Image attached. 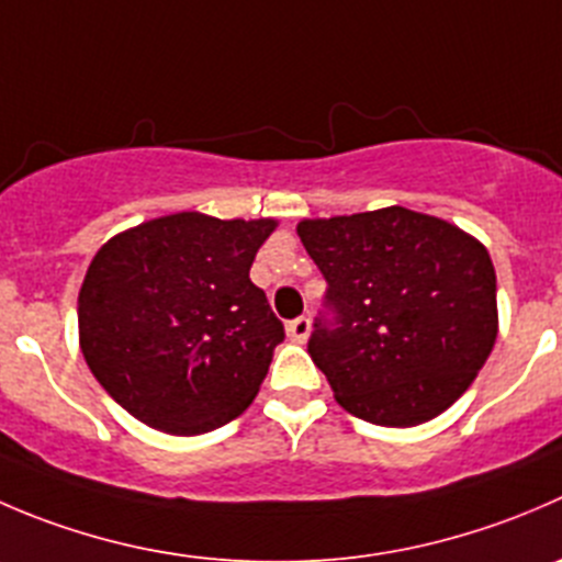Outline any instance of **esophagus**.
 Wrapping results in <instances>:
<instances>
[{"label": "esophagus", "instance_id": "esophagus-1", "mask_svg": "<svg viewBox=\"0 0 562 562\" xmlns=\"http://www.w3.org/2000/svg\"><path fill=\"white\" fill-rule=\"evenodd\" d=\"M288 337H291L293 342H307L310 337V318H293L291 324H288Z\"/></svg>", "mask_w": 562, "mask_h": 562}]
</instances>
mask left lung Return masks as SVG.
Returning <instances> with one entry per match:
<instances>
[{"mask_svg": "<svg viewBox=\"0 0 562 562\" xmlns=\"http://www.w3.org/2000/svg\"><path fill=\"white\" fill-rule=\"evenodd\" d=\"M299 238L329 282L337 324L307 351L337 403L373 426L412 428L453 406L497 340V274L475 236L390 205L302 220Z\"/></svg>", "mask_w": 562, "mask_h": 562, "instance_id": "left-lung-1", "label": "left lung"}]
</instances>
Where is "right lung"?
<instances>
[{"label": "right lung", "instance_id": "obj_1", "mask_svg": "<svg viewBox=\"0 0 562 562\" xmlns=\"http://www.w3.org/2000/svg\"><path fill=\"white\" fill-rule=\"evenodd\" d=\"M277 220L159 216L109 238L79 291L98 384L145 426L194 437L258 395L285 329L249 280Z\"/></svg>", "mask_w": 562, "mask_h": 562}]
</instances>
